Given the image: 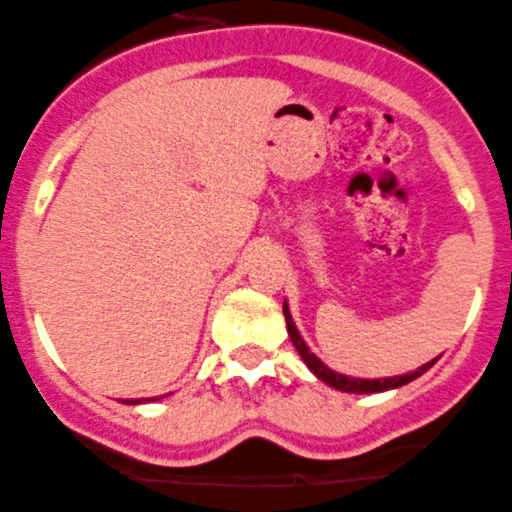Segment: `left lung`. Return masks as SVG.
Listing matches in <instances>:
<instances>
[{"label":"left lung","instance_id":"1","mask_svg":"<svg viewBox=\"0 0 512 512\" xmlns=\"http://www.w3.org/2000/svg\"><path fill=\"white\" fill-rule=\"evenodd\" d=\"M284 317H287V332L289 337H292L294 348H297V353L302 355V360L307 363V368L312 370L320 381H325L327 386L337 388V391H345V393H381V391H391V388H398V386H406V383H411L414 378H419L421 373H426V370L434 365V360L426 365H421V368H416L414 373H406V375H393V378H375V381H368V378H350V375H342V373H335V370L327 368L325 363H322L320 358L314 353H309L307 342L302 340V335H299L297 325H294L292 314H289V307L287 302H284Z\"/></svg>","mask_w":512,"mask_h":512}]
</instances>
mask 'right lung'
I'll return each mask as SVG.
<instances>
[{
    "instance_id": "1",
    "label": "right lung",
    "mask_w": 512,
    "mask_h": 512,
    "mask_svg": "<svg viewBox=\"0 0 512 512\" xmlns=\"http://www.w3.org/2000/svg\"><path fill=\"white\" fill-rule=\"evenodd\" d=\"M152 401H154V398H152ZM126 403H142V401H126Z\"/></svg>"
}]
</instances>
